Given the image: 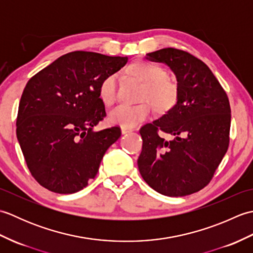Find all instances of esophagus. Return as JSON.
Returning <instances> with one entry per match:
<instances>
[{"label":"esophagus","mask_w":253,"mask_h":253,"mask_svg":"<svg viewBox=\"0 0 253 253\" xmlns=\"http://www.w3.org/2000/svg\"><path fill=\"white\" fill-rule=\"evenodd\" d=\"M133 129H131V128H125V127H122V133L123 135H125V133H128V132H131Z\"/></svg>","instance_id":"1"}]
</instances>
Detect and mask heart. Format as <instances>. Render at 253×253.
I'll return each instance as SVG.
<instances>
[{"instance_id": "b5f03b06", "label": "heart", "mask_w": 253, "mask_h": 253, "mask_svg": "<svg viewBox=\"0 0 253 253\" xmlns=\"http://www.w3.org/2000/svg\"><path fill=\"white\" fill-rule=\"evenodd\" d=\"M128 75L142 84L141 103L136 105L121 104L109 114L110 123L125 128H131L146 121L153 106L160 115H164L175 107L179 98V88L175 80L168 77L165 69L151 62L139 61L128 67ZM117 77L110 74L101 80L98 94L104 105H112L116 99ZM147 102H146L145 101Z\"/></svg>"}]
</instances>
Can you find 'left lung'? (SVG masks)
Returning a JSON list of instances; mask_svg holds the SVG:
<instances>
[{
	"mask_svg": "<svg viewBox=\"0 0 253 253\" xmlns=\"http://www.w3.org/2000/svg\"><path fill=\"white\" fill-rule=\"evenodd\" d=\"M174 72L179 98L171 111L141 127L138 168L161 195L182 197L206 187L229 144L228 96L207 64L186 51L168 47L147 54ZM159 132L174 138L165 141Z\"/></svg>",
	"mask_w": 253,
	"mask_h": 253,
	"instance_id": "8db88e82",
	"label": "left lung"
}]
</instances>
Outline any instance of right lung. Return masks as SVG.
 I'll list each match as a JSON object with an SVG mask.
<instances>
[{
    "label": "right lung",
    "instance_id": "obj_1",
    "mask_svg": "<svg viewBox=\"0 0 253 253\" xmlns=\"http://www.w3.org/2000/svg\"><path fill=\"white\" fill-rule=\"evenodd\" d=\"M128 57L75 51L29 79L21 94L16 133L32 177L47 190L74 193L95 177L106 150L121 137L114 126L93 131L106 116L101 80Z\"/></svg>",
    "mask_w": 253,
    "mask_h": 253
}]
</instances>
